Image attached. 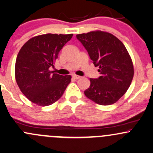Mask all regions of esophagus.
Returning a JSON list of instances; mask_svg holds the SVG:
<instances>
[{
	"instance_id": "34e87169",
	"label": "esophagus",
	"mask_w": 153,
	"mask_h": 153,
	"mask_svg": "<svg viewBox=\"0 0 153 153\" xmlns=\"http://www.w3.org/2000/svg\"><path fill=\"white\" fill-rule=\"evenodd\" d=\"M73 78L76 79V80H78V79H80L81 77L80 76V75H73Z\"/></svg>"
}]
</instances>
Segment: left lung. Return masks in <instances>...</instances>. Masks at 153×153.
<instances>
[{"label": "left lung", "instance_id": "1", "mask_svg": "<svg viewBox=\"0 0 153 153\" xmlns=\"http://www.w3.org/2000/svg\"><path fill=\"white\" fill-rule=\"evenodd\" d=\"M101 76L90 78L85 96L103 106L113 104L124 96L134 76V67L127 49L110 33L102 31L77 34Z\"/></svg>", "mask_w": 153, "mask_h": 153}]
</instances>
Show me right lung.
Segmentation results:
<instances>
[{
  "label": "right lung",
  "instance_id": "add662e5",
  "mask_svg": "<svg viewBox=\"0 0 153 153\" xmlns=\"http://www.w3.org/2000/svg\"><path fill=\"white\" fill-rule=\"evenodd\" d=\"M73 34H47L30 39L23 45L15 65L16 80L23 94L41 106L56 102L71 81V75L50 71L59 51Z\"/></svg>",
  "mask_w": 153,
  "mask_h": 153
}]
</instances>
